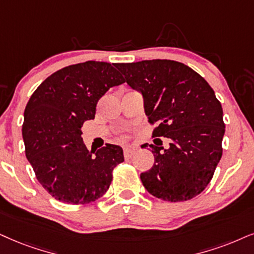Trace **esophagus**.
<instances>
[{
  "instance_id": "1",
  "label": "esophagus",
  "mask_w": 254,
  "mask_h": 254,
  "mask_svg": "<svg viewBox=\"0 0 254 254\" xmlns=\"http://www.w3.org/2000/svg\"><path fill=\"white\" fill-rule=\"evenodd\" d=\"M134 152H136V151H134V149H130V147H125V149H124V157L127 159H129V158H131V157L134 155Z\"/></svg>"
}]
</instances>
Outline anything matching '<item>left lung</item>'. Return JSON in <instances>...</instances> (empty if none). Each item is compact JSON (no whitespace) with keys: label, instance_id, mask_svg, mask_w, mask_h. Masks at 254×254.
Instances as JSON below:
<instances>
[{"label":"left lung","instance_id":"left-lung-1","mask_svg":"<svg viewBox=\"0 0 254 254\" xmlns=\"http://www.w3.org/2000/svg\"><path fill=\"white\" fill-rule=\"evenodd\" d=\"M115 66L124 75V82L142 92L149 122L157 124L152 137L170 139L169 149L162 146V140L150 145L155 164L140 173L144 188L168 201L198 195L211 182L223 155L225 124L213 89L198 72L176 61L150 60Z\"/></svg>","mask_w":254,"mask_h":254}]
</instances>
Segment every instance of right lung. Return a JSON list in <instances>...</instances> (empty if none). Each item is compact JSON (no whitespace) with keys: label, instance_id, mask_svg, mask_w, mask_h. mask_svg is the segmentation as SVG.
<instances>
[{"label":"right lung","instance_id":"1","mask_svg":"<svg viewBox=\"0 0 254 254\" xmlns=\"http://www.w3.org/2000/svg\"><path fill=\"white\" fill-rule=\"evenodd\" d=\"M115 64L88 61L50 75L35 90L22 125L25 156L37 181L62 203L95 201L108 191L112 171L124 162L121 146L86 149L82 125L94 120L99 98L124 79Z\"/></svg>","mask_w":254,"mask_h":254}]
</instances>
